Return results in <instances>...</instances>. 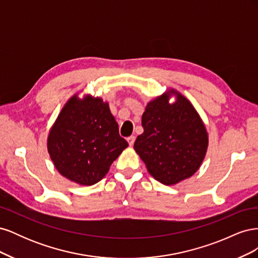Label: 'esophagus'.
Returning <instances> with one entry per match:
<instances>
[{"mask_svg":"<svg viewBox=\"0 0 258 258\" xmlns=\"http://www.w3.org/2000/svg\"><path fill=\"white\" fill-rule=\"evenodd\" d=\"M127 141H128L129 145H130V146H132V145L135 144V141H136V137H135V136H131V137H129V138L127 139Z\"/></svg>","mask_w":258,"mask_h":258,"instance_id":"1","label":"esophagus"}]
</instances>
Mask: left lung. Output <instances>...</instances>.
I'll return each instance as SVG.
<instances>
[{"instance_id": "1", "label": "left lung", "mask_w": 258, "mask_h": 258, "mask_svg": "<svg viewBox=\"0 0 258 258\" xmlns=\"http://www.w3.org/2000/svg\"><path fill=\"white\" fill-rule=\"evenodd\" d=\"M173 96L176 101L170 103ZM144 132L135 151L156 181L175 185L199 170L208 146L206 124L190 101L174 88L152 99L142 115Z\"/></svg>"}]
</instances>
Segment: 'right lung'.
Returning a JSON list of instances; mask_svg holds the SVG:
<instances>
[{
  "mask_svg": "<svg viewBox=\"0 0 258 258\" xmlns=\"http://www.w3.org/2000/svg\"><path fill=\"white\" fill-rule=\"evenodd\" d=\"M76 92L49 129L47 151L58 172L70 181L90 186L101 181L128 143L107 101Z\"/></svg>",
  "mask_w": 258,
  "mask_h": 258,
  "instance_id": "right-lung-1",
  "label": "right lung"
}]
</instances>
